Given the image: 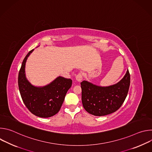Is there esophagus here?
I'll use <instances>...</instances> for the list:
<instances>
[{"instance_id":"1","label":"esophagus","mask_w":152,"mask_h":152,"mask_svg":"<svg viewBox=\"0 0 152 152\" xmlns=\"http://www.w3.org/2000/svg\"><path fill=\"white\" fill-rule=\"evenodd\" d=\"M82 78H83V76L82 73H79L76 76V80L77 82H80L82 80Z\"/></svg>"}]
</instances>
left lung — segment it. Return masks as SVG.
<instances>
[{
	"mask_svg": "<svg viewBox=\"0 0 152 152\" xmlns=\"http://www.w3.org/2000/svg\"><path fill=\"white\" fill-rule=\"evenodd\" d=\"M130 81L128 70L121 80L110 86H101L88 81H82L80 85L84 109L95 116H103L115 112L126 98Z\"/></svg>",
	"mask_w": 152,
	"mask_h": 152,
	"instance_id": "obj_1",
	"label": "left lung"
}]
</instances>
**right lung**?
Masks as SVG:
<instances>
[{"instance_id": "obj_1", "label": "right lung", "mask_w": 152, "mask_h": 152, "mask_svg": "<svg viewBox=\"0 0 152 152\" xmlns=\"http://www.w3.org/2000/svg\"><path fill=\"white\" fill-rule=\"evenodd\" d=\"M34 49L24 58L18 73V84L22 100L31 113L35 115L48 118L56 114L61 109L72 80L61 76L43 86H36L28 80L25 73V65L28 58Z\"/></svg>"}]
</instances>
